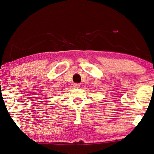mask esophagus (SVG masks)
<instances>
[{
    "label": "esophagus",
    "mask_w": 154,
    "mask_h": 154,
    "mask_svg": "<svg viewBox=\"0 0 154 154\" xmlns=\"http://www.w3.org/2000/svg\"><path fill=\"white\" fill-rule=\"evenodd\" d=\"M73 86H74V88H79L80 85H79V84H78V83H74V85H73Z\"/></svg>",
    "instance_id": "esophagus-1"
}]
</instances>
